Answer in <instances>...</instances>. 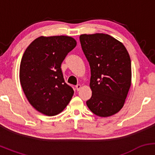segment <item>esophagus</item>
Here are the masks:
<instances>
[{"instance_id": "obj_1", "label": "esophagus", "mask_w": 155, "mask_h": 155, "mask_svg": "<svg viewBox=\"0 0 155 155\" xmlns=\"http://www.w3.org/2000/svg\"><path fill=\"white\" fill-rule=\"evenodd\" d=\"M81 86L80 84H77L76 86V90H77V91H79L80 89H81Z\"/></svg>"}]
</instances>
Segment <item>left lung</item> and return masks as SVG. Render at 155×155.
<instances>
[{
    "label": "left lung",
    "instance_id": "left-lung-1",
    "mask_svg": "<svg viewBox=\"0 0 155 155\" xmlns=\"http://www.w3.org/2000/svg\"><path fill=\"white\" fill-rule=\"evenodd\" d=\"M91 71L92 97L87 106L102 117L115 114L123 107L131 85V60L124 46L104 33L79 37Z\"/></svg>",
    "mask_w": 155,
    "mask_h": 155
}]
</instances>
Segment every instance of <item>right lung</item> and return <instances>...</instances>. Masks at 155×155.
I'll return each mask as SVG.
<instances>
[{"label":"right lung","mask_w":155,"mask_h":155,"mask_svg":"<svg viewBox=\"0 0 155 155\" xmlns=\"http://www.w3.org/2000/svg\"><path fill=\"white\" fill-rule=\"evenodd\" d=\"M76 46L72 37L40 36L25 51L19 67L21 86L32 106L44 114H60L74 95L65 82L61 64Z\"/></svg>","instance_id":"obj_1"}]
</instances>
